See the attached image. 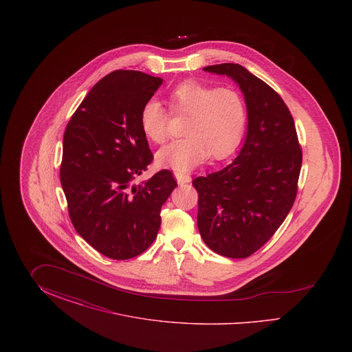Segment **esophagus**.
I'll use <instances>...</instances> for the list:
<instances>
[{
    "instance_id": "1",
    "label": "esophagus",
    "mask_w": 352,
    "mask_h": 352,
    "mask_svg": "<svg viewBox=\"0 0 352 352\" xmlns=\"http://www.w3.org/2000/svg\"><path fill=\"white\" fill-rule=\"evenodd\" d=\"M174 177H175V179H177L178 184H188V182L191 181V177H190V174L181 173V171H175V173H174Z\"/></svg>"
}]
</instances>
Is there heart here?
Wrapping results in <instances>:
<instances>
[{
  "label": "heart",
  "instance_id": "b5f03b06",
  "mask_svg": "<svg viewBox=\"0 0 352 352\" xmlns=\"http://www.w3.org/2000/svg\"><path fill=\"white\" fill-rule=\"evenodd\" d=\"M174 113L188 116L186 137L171 141L157 153V162L187 173L210 155L221 160L240 145L248 122L244 98L232 88H218L198 80L178 84L168 96ZM140 125L153 142L162 144L168 135V113L162 104L149 99L141 108Z\"/></svg>",
  "mask_w": 352,
  "mask_h": 352
}]
</instances>
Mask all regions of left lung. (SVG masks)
<instances>
[{
    "mask_svg": "<svg viewBox=\"0 0 352 352\" xmlns=\"http://www.w3.org/2000/svg\"><path fill=\"white\" fill-rule=\"evenodd\" d=\"M203 69L226 75L239 85L248 126L228 166L192 181L199 195L198 230L210 250L245 258L268 241L293 207L301 146L289 108L268 84L234 63Z\"/></svg>",
    "mask_w": 352,
    "mask_h": 352,
    "instance_id": "1",
    "label": "left lung"
}]
</instances>
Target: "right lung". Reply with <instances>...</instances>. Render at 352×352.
Listing matches in <instances>:
<instances>
[{"label":"right lung","mask_w":352,"mask_h":352,"mask_svg":"<svg viewBox=\"0 0 352 352\" xmlns=\"http://www.w3.org/2000/svg\"><path fill=\"white\" fill-rule=\"evenodd\" d=\"M162 82L131 69L108 74L87 94L63 137L60 184L69 219L91 247L113 260L151 247L161 207L177 187L170 170L133 184L153 161L140 112Z\"/></svg>","instance_id":"obj_1"}]
</instances>
